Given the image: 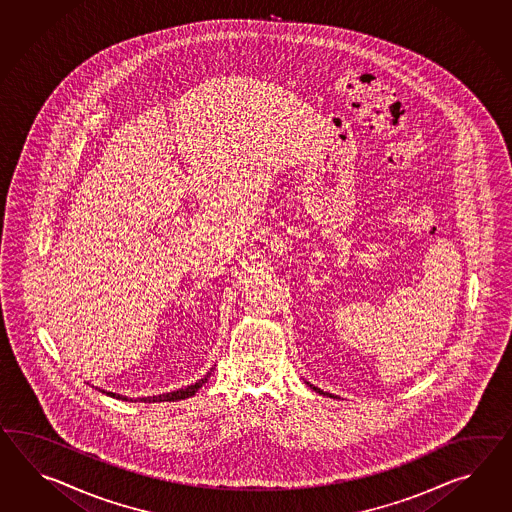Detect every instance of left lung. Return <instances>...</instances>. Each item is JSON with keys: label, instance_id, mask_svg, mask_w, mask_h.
<instances>
[{"label": "left lung", "instance_id": "1", "mask_svg": "<svg viewBox=\"0 0 512 512\" xmlns=\"http://www.w3.org/2000/svg\"><path fill=\"white\" fill-rule=\"evenodd\" d=\"M311 388H314V390H316V392H320V394H324V396H329V398H333V396H331V394H329V392H324V390H320V388L312 387V385H311Z\"/></svg>", "mask_w": 512, "mask_h": 512}]
</instances>
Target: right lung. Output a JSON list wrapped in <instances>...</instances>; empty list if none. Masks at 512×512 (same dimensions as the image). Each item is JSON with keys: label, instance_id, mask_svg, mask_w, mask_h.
I'll return each instance as SVG.
<instances>
[{"label": "right lung", "instance_id": "1", "mask_svg": "<svg viewBox=\"0 0 512 512\" xmlns=\"http://www.w3.org/2000/svg\"><path fill=\"white\" fill-rule=\"evenodd\" d=\"M211 372H207V375L200 379V381H196V383H192V385H188L185 388H179V390H174V392H166V394H159V396H148V398H137V399H127L125 396H120V394H114V392H105V390H100L103 394H107V396H111V398L116 399H124V401H144V403H155V401H179V399H187L190 396H194L198 390H200L205 383H207V379L211 377Z\"/></svg>", "mask_w": 512, "mask_h": 512}]
</instances>
